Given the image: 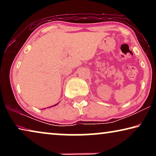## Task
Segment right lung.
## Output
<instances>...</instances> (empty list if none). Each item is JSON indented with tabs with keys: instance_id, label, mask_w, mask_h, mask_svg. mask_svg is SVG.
Wrapping results in <instances>:
<instances>
[{
	"instance_id": "add662e5",
	"label": "right lung",
	"mask_w": 156,
	"mask_h": 156,
	"mask_svg": "<svg viewBox=\"0 0 156 156\" xmlns=\"http://www.w3.org/2000/svg\"><path fill=\"white\" fill-rule=\"evenodd\" d=\"M59 103V102H58V103H56V105H53V107H54V106H56V105H57ZM47 108H48V107H47Z\"/></svg>"
}]
</instances>
